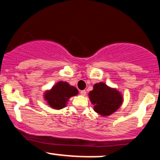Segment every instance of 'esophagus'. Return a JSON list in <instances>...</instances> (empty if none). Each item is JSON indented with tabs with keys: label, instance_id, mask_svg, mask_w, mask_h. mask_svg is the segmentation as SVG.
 I'll return each instance as SVG.
<instances>
[{
	"label": "esophagus",
	"instance_id": "1",
	"mask_svg": "<svg viewBox=\"0 0 160 160\" xmlns=\"http://www.w3.org/2000/svg\"><path fill=\"white\" fill-rule=\"evenodd\" d=\"M80 94H81V95H86V90H82V91H80Z\"/></svg>",
	"mask_w": 160,
	"mask_h": 160
}]
</instances>
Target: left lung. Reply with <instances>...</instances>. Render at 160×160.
Wrapping results in <instances>:
<instances>
[{"label": "left lung", "instance_id": "obj_1", "mask_svg": "<svg viewBox=\"0 0 160 160\" xmlns=\"http://www.w3.org/2000/svg\"><path fill=\"white\" fill-rule=\"evenodd\" d=\"M89 95L92 104H94V111L104 117L117 111L123 101L120 92L104 82L95 83Z\"/></svg>", "mask_w": 160, "mask_h": 160}]
</instances>
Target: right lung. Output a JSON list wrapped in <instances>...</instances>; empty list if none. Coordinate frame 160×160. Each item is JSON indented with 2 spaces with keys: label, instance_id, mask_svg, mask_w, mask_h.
Returning a JSON list of instances; mask_svg holds the SVG:
<instances>
[{
  "label": "right lung",
  "instance_id": "1",
  "mask_svg": "<svg viewBox=\"0 0 160 160\" xmlns=\"http://www.w3.org/2000/svg\"><path fill=\"white\" fill-rule=\"evenodd\" d=\"M78 94L77 88L70 86L67 82L60 81L45 93L44 98L51 108L59 110L65 107L71 97Z\"/></svg>",
  "mask_w": 160,
  "mask_h": 160
}]
</instances>
